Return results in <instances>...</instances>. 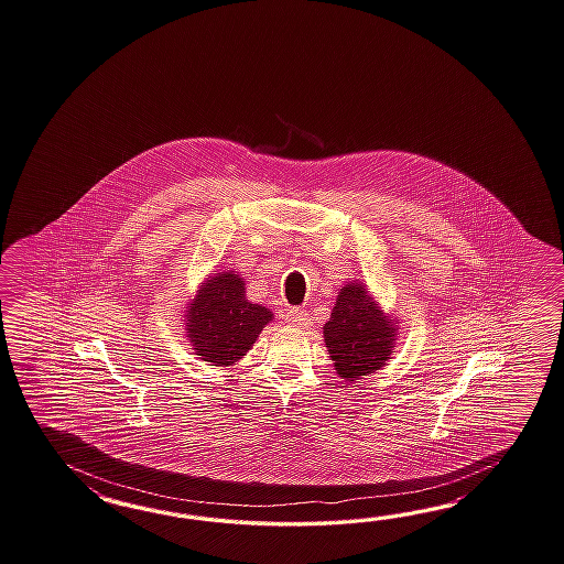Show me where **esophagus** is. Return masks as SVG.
Wrapping results in <instances>:
<instances>
[{
  "mask_svg": "<svg viewBox=\"0 0 564 564\" xmlns=\"http://www.w3.org/2000/svg\"><path fill=\"white\" fill-rule=\"evenodd\" d=\"M285 319L295 328H310L312 326V316L305 310H288Z\"/></svg>",
  "mask_w": 564,
  "mask_h": 564,
  "instance_id": "obj_1",
  "label": "esophagus"
}]
</instances>
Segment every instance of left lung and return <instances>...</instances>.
Here are the masks:
<instances>
[{
    "instance_id": "left-lung-1",
    "label": "left lung",
    "mask_w": 564,
    "mask_h": 564,
    "mask_svg": "<svg viewBox=\"0 0 564 564\" xmlns=\"http://www.w3.org/2000/svg\"><path fill=\"white\" fill-rule=\"evenodd\" d=\"M399 319L387 314L360 281H348L324 324V343L338 377L352 383L381 371L395 352Z\"/></svg>"
}]
</instances>
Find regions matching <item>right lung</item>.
<instances>
[{"label": "right lung", "mask_w": 564, "mask_h": 564, "mask_svg": "<svg viewBox=\"0 0 564 564\" xmlns=\"http://www.w3.org/2000/svg\"><path fill=\"white\" fill-rule=\"evenodd\" d=\"M245 279L236 271L209 273L183 312L187 340L212 367H230L245 358L273 312L247 297Z\"/></svg>", "instance_id": "add662e5"}]
</instances>
